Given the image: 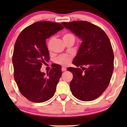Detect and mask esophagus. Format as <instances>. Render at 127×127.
<instances>
[{
  "instance_id": "esophagus-1",
  "label": "esophagus",
  "mask_w": 127,
  "mask_h": 127,
  "mask_svg": "<svg viewBox=\"0 0 127 127\" xmlns=\"http://www.w3.org/2000/svg\"><path fill=\"white\" fill-rule=\"evenodd\" d=\"M61 70H62V71H65L66 70V68L65 67H62V68H61Z\"/></svg>"
}]
</instances>
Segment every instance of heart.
Listing matches in <instances>:
<instances>
[{
	"mask_svg": "<svg viewBox=\"0 0 127 127\" xmlns=\"http://www.w3.org/2000/svg\"><path fill=\"white\" fill-rule=\"evenodd\" d=\"M74 37V35L72 34H70V33H66L64 34L63 36V40H65L66 39H68L69 37ZM51 42V39L49 40L48 41V46L50 45ZM71 60V56L69 55H60V56L57 58L56 59L55 61L56 63L59 64L60 65H62V66H66V65L70 63Z\"/></svg>",
	"mask_w": 127,
	"mask_h": 127,
	"instance_id": "1",
	"label": "heart"
}]
</instances>
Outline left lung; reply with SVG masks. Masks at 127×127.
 I'll return each mask as SVG.
<instances>
[{
    "label": "left lung",
    "mask_w": 127,
    "mask_h": 127,
    "mask_svg": "<svg viewBox=\"0 0 127 127\" xmlns=\"http://www.w3.org/2000/svg\"><path fill=\"white\" fill-rule=\"evenodd\" d=\"M82 40L73 64L68 67L73 74L70 88L78 99L89 101L98 98L109 84L114 70V54L108 37L103 29L87 21L62 23ZM85 65L88 67L84 72Z\"/></svg>",
    "instance_id": "obj_1"
}]
</instances>
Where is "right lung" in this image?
I'll return each instance as SVG.
<instances>
[{
	"instance_id": "obj_1",
	"label": "right lung",
	"mask_w": 127,
	"mask_h": 127,
	"mask_svg": "<svg viewBox=\"0 0 127 127\" xmlns=\"http://www.w3.org/2000/svg\"><path fill=\"white\" fill-rule=\"evenodd\" d=\"M61 24L38 21L21 31L14 47V78L21 94L28 100L42 103L54 95L62 75L57 64L49 72H42V64L50 60L45 40L63 29Z\"/></svg>"
}]
</instances>
